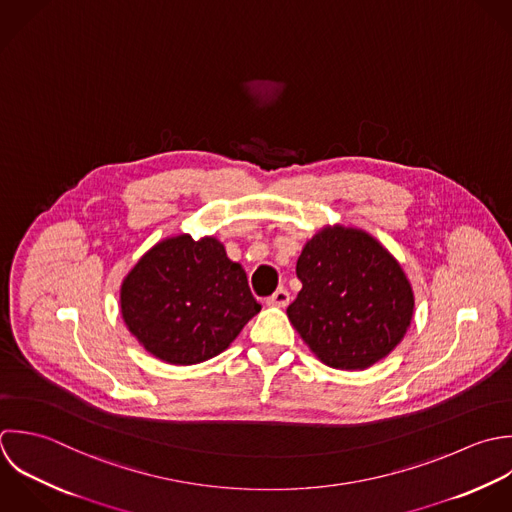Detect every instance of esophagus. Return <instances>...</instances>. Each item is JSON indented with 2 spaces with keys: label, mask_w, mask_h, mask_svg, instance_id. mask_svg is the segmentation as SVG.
<instances>
[{
  "label": "esophagus",
  "mask_w": 512,
  "mask_h": 512,
  "mask_svg": "<svg viewBox=\"0 0 512 512\" xmlns=\"http://www.w3.org/2000/svg\"><path fill=\"white\" fill-rule=\"evenodd\" d=\"M291 301V295L287 289H277L269 299H267V305L269 307H279V309H285Z\"/></svg>",
  "instance_id": "esophagus-1"
}]
</instances>
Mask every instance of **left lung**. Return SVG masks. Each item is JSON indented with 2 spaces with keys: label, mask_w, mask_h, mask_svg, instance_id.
I'll return each mask as SVG.
<instances>
[{
  "label": "left lung",
  "mask_w": 512,
  "mask_h": 512,
  "mask_svg": "<svg viewBox=\"0 0 512 512\" xmlns=\"http://www.w3.org/2000/svg\"><path fill=\"white\" fill-rule=\"evenodd\" d=\"M303 283L287 317L327 367L365 371L405 337L415 295L401 263L371 233L327 225L297 259Z\"/></svg>",
  "instance_id": "8db88e82"
}]
</instances>
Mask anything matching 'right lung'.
<instances>
[{"mask_svg":"<svg viewBox=\"0 0 512 512\" xmlns=\"http://www.w3.org/2000/svg\"><path fill=\"white\" fill-rule=\"evenodd\" d=\"M121 317L139 345L169 365L223 353L261 311L243 267L215 237L187 233L155 243L125 275Z\"/></svg>","mask_w":512,"mask_h":512,"instance_id":"right-lung-1","label":"right lung"}]
</instances>
